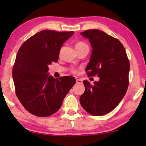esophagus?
<instances>
[{"label":"esophagus","mask_w":146,"mask_h":146,"mask_svg":"<svg viewBox=\"0 0 146 146\" xmlns=\"http://www.w3.org/2000/svg\"><path fill=\"white\" fill-rule=\"evenodd\" d=\"M82 80L81 79H76V83H82Z\"/></svg>","instance_id":"1"}]
</instances>
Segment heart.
<instances>
[{
	"mask_svg": "<svg viewBox=\"0 0 146 146\" xmlns=\"http://www.w3.org/2000/svg\"><path fill=\"white\" fill-rule=\"evenodd\" d=\"M87 46L86 44L85 43H84V42H78L76 44V47H77V46ZM72 72L73 73H76L77 72V70H75V69H72Z\"/></svg>",
	"mask_w": 146,
	"mask_h": 146,
	"instance_id": "1",
	"label": "heart"
}]
</instances>
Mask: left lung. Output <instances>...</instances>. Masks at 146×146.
Segmentation results:
<instances>
[{
  "instance_id": "left-lung-1",
  "label": "left lung",
  "mask_w": 146,
  "mask_h": 146,
  "mask_svg": "<svg viewBox=\"0 0 146 146\" xmlns=\"http://www.w3.org/2000/svg\"><path fill=\"white\" fill-rule=\"evenodd\" d=\"M89 39L92 54L86 71L99 81L92 85L84 80L85 91L80 98L82 106L93 115H103L112 111L128 88L129 62L125 48L118 40L100 30L80 33Z\"/></svg>"
}]
</instances>
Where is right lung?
Listing matches in <instances>:
<instances>
[{
  "instance_id": "add662e5",
  "label": "right lung",
  "mask_w": 146,
  "mask_h": 146,
  "mask_svg": "<svg viewBox=\"0 0 146 146\" xmlns=\"http://www.w3.org/2000/svg\"><path fill=\"white\" fill-rule=\"evenodd\" d=\"M73 34L44 30L29 38L18 51L13 68L16 94L32 114L46 117L56 112L75 84L72 76L56 80L48 72V65L58 60L62 46Z\"/></svg>"
}]
</instances>
